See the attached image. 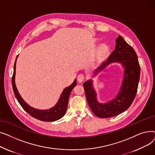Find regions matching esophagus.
Masks as SVG:
<instances>
[{"mask_svg":"<svg viewBox=\"0 0 155 155\" xmlns=\"http://www.w3.org/2000/svg\"><path fill=\"white\" fill-rule=\"evenodd\" d=\"M77 80L78 82L80 83H82L83 81L84 80V76L82 74H80L77 77Z\"/></svg>","mask_w":155,"mask_h":155,"instance_id":"34e87169","label":"esophagus"}]
</instances>
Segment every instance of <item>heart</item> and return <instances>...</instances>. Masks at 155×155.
Wrapping results in <instances>:
<instances>
[{
	"label": "heart",
	"instance_id": "b5f03b06",
	"mask_svg": "<svg viewBox=\"0 0 155 155\" xmlns=\"http://www.w3.org/2000/svg\"><path fill=\"white\" fill-rule=\"evenodd\" d=\"M109 51V46L107 44L102 43L97 48L95 53L99 59H104L108 55Z\"/></svg>",
	"mask_w": 155,
	"mask_h": 155
}]
</instances>
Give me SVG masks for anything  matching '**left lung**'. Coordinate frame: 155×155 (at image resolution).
<instances>
[{
	"label": "left lung",
	"instance_id": "1",
	"mask_svg": "<svg viewBox=\"0 0 155 155\" xmlns=\"http://www.w3.org/2000/svg\"><path fill=\"white\" fill-rule=\"evenodd\" d=\"M112 63H120L124 70L121 87L114 99L107 103H100L97 99L92 80H88L84 84L88 105L94 114L101 118L117 116L131 106L136 97L140 81V66L137 56L134 49L120 35L116 39L115 50L107 61L95 69L94 75L96 76Z\"/></svg>",
	"mask_w": 155,
	"mask_h": 155
}]
</instances>
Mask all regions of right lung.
<instances>
[{"label": "right lung", "instance_id": "right-lung-1", "mask_svg": "<svg viewBox=\"0 0 155 155\" xmlns=\"http://www.w3.org/2000/svg\"><path fill=\"white\" fill-rule=\"evenodd\" d=\"M18 57V56L16 57L14 66V73L12 77V88H13L14 95L16 97V99H17L18 101L22 106V107L24 109V110H25L30 116L40 120L46 121V122H53V121H55L61 119L62 117L64 116V115L65 114V112H66L69 97L72 89L77 85V80L75 79L72 84H71L69 87L65 88L64 89L60 95V97L58 102L56 103V104L53 107L49 109H46V110L36 109L32 107H31L29 105H28L22 99V98L20 95L18 91L17 87L15 86V64H16V60H17Z\"/></svg>", "mask_w": 155, "mask_h": 155}]
</instances>
